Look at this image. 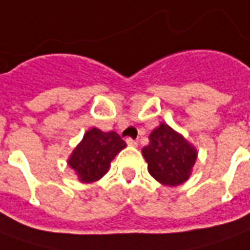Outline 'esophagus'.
Returning <instances> with one entry per match:
<instances>
[{"label": "esophagus", "instance_id": "1", "mask_svg": "<svg viewBox=\"0 0 250 250\" xmlns=\"http://www.w3.org/2000/svg\"><path fill=\"white\" fill-rule=\"evenodd\" d=\"M125 142H127L128 146H132V147H137L138 146L137 141H134V139H131V138H127V139H125Z\"/></svg>", "mask_w": 250, "mask_h": 250}]
</instances>
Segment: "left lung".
Returning <instances> with one entry per match:
<instances>
[{
  "label": "left lung",
  "mask_w": 250,
  "mask_h": 250,
  "mask_svg": "<svg viewBox=\"0 0 250 250\" xmlns=\"http://www.w3.org/2000/svg\"><path fill=\"white\" fill-rule=\"evenodd\" d=\"M149 141L142 149L149 173L164 186L186 183L198 158L196 147L164 122L150 132Z\"/></svg>",
  "instance_id": "left-lung-1"
}]
</instances>
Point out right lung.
I'll return each mask as SVG.
<instances>
[{
    "label": "right lung",
    "mask_w": 250,
    "mask_h": 250,
    "mask_svg": "<svg viewBox=\"0 0 250 250\" xmlns=\"http://www.w3.org/2000/svg\"><path fill=\"white\" fill-rule=\"evenodd\" d=\"M125 146V141L115 131L104 132L97 127H92L74 147L67 158V165L81 183H95L107 173L111 161Z\"/></svg>",
    "instance_id": "1"
}]
</instances>
